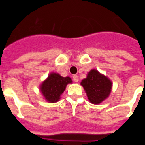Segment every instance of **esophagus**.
Here are the masks:
<instances>
[{
    "instance_id": "esophagus-1",
    "label": "esophagus",
    "mask_w": 145,
    "mask_h": 145,
    "mask_svg": "<svg viewBox=\"0 0 145 145\" xmlns=\"http://www.w3.org/2000/svg\"><path fill=\"white\" fill-rule=\"evenodd\" d=\"M72 78H73V80L75 82H78L79 80L78 77V75H74L73 76H72Z\"/></svg>"
}]
</instances>
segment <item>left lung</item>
Returning <instances> with one entry per match:
<instances>
[{"label": "left lung", "mask_w": 145, "mask_h": 145, "mask_svg": "<svg viewBox=\"0 0 145 145\" xmlns=\"http://www.w3.org/2000/svg\"><path fill=\"white\" fill-rule=\"evenodd\" d=\"M88 100L92 104H99L107 98L112 89V82L97 70H91L80 83Z\"/></svg>", "instance_id": "8db88e82"}]
</instances>
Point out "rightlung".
I'll list each match as a JSON object with an SVG mask.
<instances>
[{"label":"right lung","instance_id":"obj_1","mask_svg":"<svg viewBox=\"0 0 145 145\" xmlns=\"http://www.w3.org/2000/svg\"><path fill=\"white\" fill-rule=\"evenodd\" d=\"M70 77H61L59 74L52 72L40 86V90L48 102H58L60 96L65 91L67 85L72 84Z\"/></svg>","mask_w":145,"mask_h":145}]
</instances>
